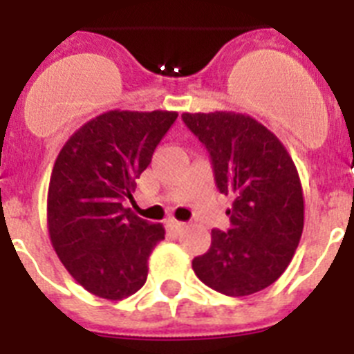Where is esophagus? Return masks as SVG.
<instances>
[{
    "instance_id": "34e87169",
    "label": "esophagus",
    "mask_w": 354,
    "mask_h": 354,
    "mask_svg": "<svg viewBox=\"0 0 354 354\" xmlns=\"http://www.w3.org/2000/svg\"><path fill=\"white\" fill-rule=\"evenodd\" d=\"M168 227H170L174 232H180V230L186 227V223H183V221H177V220H170L168 221Z\"/></svg>"
}]
</instances>
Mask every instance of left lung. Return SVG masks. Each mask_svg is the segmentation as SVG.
<instances>
[{
    "instance_id": "left-lung-1",
    "label": "left lung",
    "mask_w": 354,
    "mask_h": 354,
    "mask_svg": "<svg viewBox=\"0 0 354 354\" xmlns=\"http://www.w3.org/2000/svg\"><path fill=\"white\" fill-rule=\"evenodd\" d=\"M183 120L207 149L220 193L232 196L230 228L212 230L193 271L225 296L259 292L280 278L301 239L298 170L282 142L248 115L184 113Z\"/></svg>"
}]
</instances>
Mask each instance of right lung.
Wrapping results in <instances>:
<instances>
[{
    "label": "right lung",
    "instance_id": "obj_1",
    "mask_svg": "<svg viewBox=\"0 0 354 354\" xmlns=\"http://www.w3.org/2000/svg\"><path fill=\"white\" fill-rule=\"evenodd\" d=\"M175 111H120L86 122L56 158L48 193L53 248L72 278L104 299H124L147 280V261L161 223H149L126 202L174 126Z\"/></svg>",
    "mask_w": 354,
    "mask_h": 354
}]
</instances>
